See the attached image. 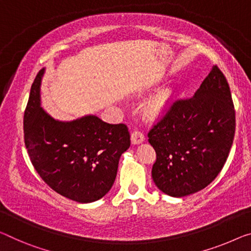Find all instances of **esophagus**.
Returning <instances> with one entry per match:
<instances>
[{
	"instance_id": "esophagus-1",
	"label": "esophagus",
	"mask_w": 251,
	"mask_h": 251,
	"mask_svg": "<svg viewBox=\"0 0 251 251\" xmlns=\"http://www.w3.org/2000/svg\"><path fill=\"white\" fill-rule=\"evenodd\" d=\"M145 140V136L142 134V132L140 131H133L132 133H131V144L132 145H139L141 144V142H144Z\"/></svg>"
}]
</instances>
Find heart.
<instances>
[{"mask_svg": "<svg viewBox=\"0 0 251 251\" xmlns=\"http://www.w3.org/2000/svg\"><path fill=\"white\" fill-rule=\"evenodd\" d=\"M171 92L168 90H164L158 93L148 105V112L152 115L159 114L167 107L169 100H171Z\"/></svg>", "mask_w": 251, "mask_h": 251, "instance_id": "heart-1", "label": "heart"}]
</instances>
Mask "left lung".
<instances>
[{"mask_svg":"<svg viewBox=\"0 0 251 251\" xmlns=\"http://www.w3.org/2000/svg\"><path fill=\"white\" fill-rule=\"evenodd\" d=\"M234 131L229 84L213 66L193 98L173 103L149 131L148 141L157 153L151 171L156 186L173 198L205 188L225 166Z\"/></svg>","mask_w":251,"mask_h":251,"instance_id":"obj_1","label":"left lung"}]
</instances>
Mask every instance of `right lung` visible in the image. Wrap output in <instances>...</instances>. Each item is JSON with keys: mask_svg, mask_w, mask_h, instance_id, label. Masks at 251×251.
Listing matches in <instances>:
<instances>
[{"mask_svg": "<svg viewBox=\"0 0 251 251\" xmlns=\"http://www.w3.org/2000/svg\"><path fill=\"white\" fill-rule=\"evenodd\" d=\"M46 69L34 78L23 130L30 160L45 183L78 203L102 199L117 177L119 160L130 147L126 125H110L88 114L59 121L41 107L40 87Z\"/></svg>", "mask_w": 251, "mask_h": 251, "instance_id": "1", "label": "right lung"}]
</instances>
